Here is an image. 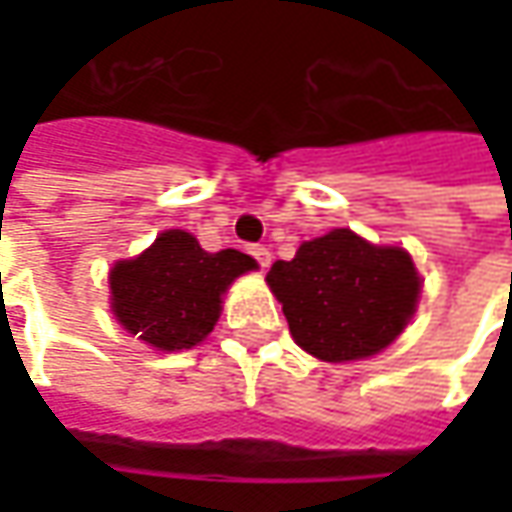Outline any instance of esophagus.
Segmentation results:
<instances>
[{"label":"esophagus","mask_w":512,"mask_h":512,"mask_svg":"<svg viewBox=\"0 0 512 512\" xmlns=\"http://www.w3.org/2000/svg\"><path fill=\"white\" fill-rule=\"evenodd\" d=\"M247 250H250V256H253V259H256L262 267L270 265V250H267L265 245H250Z\"/></svg>","instance_id":"esophagus-1"}]
</instances>
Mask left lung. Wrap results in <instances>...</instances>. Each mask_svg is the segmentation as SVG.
Wrapping results in <instances>:
<instances>
[{"instance_id": "8db88e82", "label": "left lung", "mask_w": 512, "mask_h": 512, "mask_svg": "<svg viewBox=\"0 0 512 512\" xmlns=\"http://www.w3.org/2000/svg\"><path fill=\"white\" fill-rule=\"evenodd\" d=\"M267 285L296 344L322 362L382 353L413 319L422 293L407 250L370 245L347 227L302 242L290 262H273Z\"/></svg>"}]
</instances>
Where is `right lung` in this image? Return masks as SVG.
I'll return each mask as SVG.
<instances>
[{"label":"right lung","instance_id":"add662e5","mask_svg":"<svg viewBox=\"0 0 512 512\" xmlns=\"http://www.w3.org/2000/svg\"><path fill=\"white\" fill-rule=\"evenodd\" d=\"M256 259L233 247L207 253L185 230H165L136 259L110 270V307L119 325L156 350H190L222 313V293Z\"/></svg>","mask_w":512,"mask_h":512}]
</instances>
